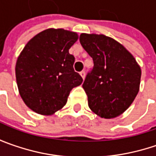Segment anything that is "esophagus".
I'll use <instances>...</instances> for the list:
<instances>
[{"instance_id": "esophagus-1", "label": "esophagus", "mask_w": 156, "mask_h": 156, "mask_svg": "<svg viewBox=\"0 0 156 156\" xmlns=\"http://www.w3.org/2000/svg\"><path fill=\"white\" fill-rule=\"evenodd\" d=\"M85 75H86V74H85V72H84V71H81V73H80V75H81V78H82L83 80H84V78H85Z\"/></svg>"}]
</instances>
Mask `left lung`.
Listing matches in <instances>:
<instances>
[{"instance_id": "8db88e82", "label": "left lung", "mask_w": 156, "mask_h": 156, "mask_svg": "<svg viewBox=\"0 0 156 156\" xmlns=\"http://www.w3.org/2000/svg\"><path fill=\"white\" fill-rule=\"evenodd\" d=\"M80 42L94 62L82 84L89 108L105 119L119 116L139 92L140 66L121 43L106 35L81 34Z\"/></svg>"}]
</instances>
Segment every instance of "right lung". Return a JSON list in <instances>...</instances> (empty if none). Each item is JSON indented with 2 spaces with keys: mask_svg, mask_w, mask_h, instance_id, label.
<instances>
[{
  "mask_svg": "<svg viewBox=\"0 0 156 156\" xmlns=\"http://www.w3.org/2000/svg\"><path fill=\"white\" fill-rule=\"evenodd\" d=\"M78 39L75 32L48 28L24 47L15 65L19 93L35 113L50 115L67 103L70 91L82 82L75 72L69 48Z\"/></svg>",
  "mask_w": 156,
  "mask_h": 156,
  "instance_id": "add662e5",
  "label": "right lung"
}]
</instances>
